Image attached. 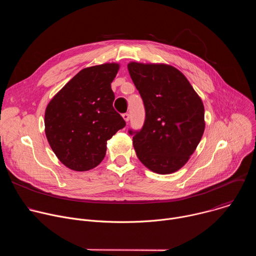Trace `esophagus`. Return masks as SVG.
<instances>
[{
	"label": "esophagus",
	"mask_w": 256,
	"mask_h": 256,
	"mask_svg": "<svg viewBox=\"0 0 256 256\" xmlns=\"http://www.w3.org/2000/svg\"><path fill=\"white\" fill-rule=\"evenodd\" d=\"M122 118H124V120L128 122L130 120V114H128V112H126V114H122Z\"/></svg>",
	"instance_id": "esophagus-1"
}]
</instances>
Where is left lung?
<instances>
[{
  "mask_svg": "<svg viewBox=\"0 0 256 256\" xmlns=\"http://www.w3.org/2000/svg\"><path fill=\"white\" fill-rule=\"evenodd\" d=\"M128 68L146 114L140 130H128L136 156L153 172H175L188 161L202 136V101L174 66L130 62Z\"/></svg>",
  "mask_w": 256,
  "mask_h": 256,
  "instance_id": "1",
  "label": "left lung"
}]
</instances>
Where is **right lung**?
<instances>
[{"instance_id":"obj_1","label":"right lung","mask_w":256,"mask_h":256,"mask_svg":"<svg viewBox=\"0 0 256 256\" xmlns=\"http://www.w3.org/2000/svg\"><path fill=\"white\" fill-rule=\"evenodd\" d=\"M118 68V64H104L80 70L46 107L48 140L72 170L96 167L105 157L106 142L126 126L114 107L112 82Z\"/></svg>"}]
</instances>
